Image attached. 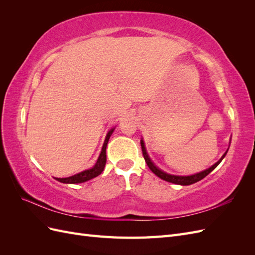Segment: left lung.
<instances>
[{
  "label": "left lung",
  "mask_w": 255,
  "mask_h": 255,
  "mask_svg": "<svg viewBox=\"0 0 255 255\" xmlns=\"http://www.w3.org/2000/svg\"><path fill=\"white\" fill-rule=\"evenodd\" d=\"M140 144H141L142 155H143V157H144V160H145L146 165H148V167L151 169V171H152L154 174H156L158 177H160V179H163V180H165V181H167V182L173 183V184H179V185H190V184H194V183H196V182H199L200 180L204 179V177H205L208 173H211V172L214 170V169L220 164V161L223 159V157L226 156V154H227V152H228V151H227L225 154H223V156L217 161V163H216L215 165H213L211 168L206 169V170H204V171H202V172L196 173V174H192V175H188V176H182V175H172V174H169V173H167V172H165V171H163V170H160V169H159L158 167H156L155 165H154L153 161L150 159V157H149V155H148V153H146V151H145L144 143H143L142 140H140Z\"/></svg>",
  "instance_id": "obj_1"
}]
</instances>
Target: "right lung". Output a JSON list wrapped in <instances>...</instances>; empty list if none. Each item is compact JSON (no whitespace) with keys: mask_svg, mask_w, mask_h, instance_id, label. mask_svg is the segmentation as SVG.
I'll return each mask as SVG.
<instances>
[{"mask_svg":"<svg viewBox=\"0 0 255 255\" xmlns=\"http://www.w3.org/2000/svg\"><path fill=\"white\" fill-rule=\"evenodd\" d=\"M114 129L115 128H112L110 132L107 133L102 151H101V153H100V156L94 167L88 169V170H84L78 174H74L72 176L65 177V179H56V180L61 183H66V184H78V183H84L86 181H89L91 179H94V177L98 176L99 174H101L104 170L105 163H106V145H107V142H109V140H110L111 135L114 132Z\"/></svg>","mask_w":255,"mask_h":255,"instance_id":"add662e5","label":"right lung"}]
</instances>
